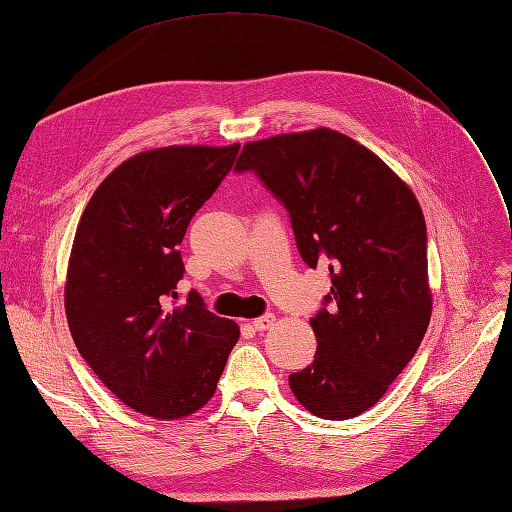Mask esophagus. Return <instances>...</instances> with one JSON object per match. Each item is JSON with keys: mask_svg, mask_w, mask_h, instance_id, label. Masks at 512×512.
Returning a JSON list of instances; mask_svg holds the SVG:
<instances>
[{"mask_svg": "<svg viewBox=\"0 0 512 512\" xmlns=\"http://www.w3.org/2000/svg\"><path fill=\"white\" fill-rule=\"evenodd\" d=\"M273 323H276V317H273L271 313H267V315H263V317H258V319H254L252 321V326H254V330H258V332H263V330H269Z\"/></svg>", "mask_w": 512, "mask_h": 512, "instance_id": "esophagus-1", "label": "esophagus"}]
</instances>
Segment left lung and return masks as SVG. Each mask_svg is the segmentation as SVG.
<instances>
[{"label": "left lung", "mask_w": 512, "mask_h": 512, "mask_svg": "<svg viewBox=\"0 0 512 512\" xmlns=\"http://www.w3.org/2000/svg\"><path fill=\"white\" fill-rule=\"evenodd\" d=\"M234 171L256 173L289 210L304 263L330 271L310 319L315 360L289 376L293 395L323 419L365 413L415 356L432 315L417 197L365 145L328 128L247 143Z\"/></svg>", "instance_id": "1"}]
</instances>
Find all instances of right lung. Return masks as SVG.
Segmentation results:
<instances>
[{
    "instance_id": "add662e5",
    "label": "right lung",
    "mask_w": 512,
    "mask_h": 512,
    "mask_svg": "<svg viewBox=\"0 0 512 512\" xmlns=\"http://www.w3.org/2000/svg\"><path fill=\"white\" fill-rule=\"evenodd\" d=\"M239 147L136 154L97 186L78 223L65 284L71 336L95 376L154 419L202 408L239 341V326L210 313L197 291L178 295V245Z\"/></svg>"
}]
</instances>
